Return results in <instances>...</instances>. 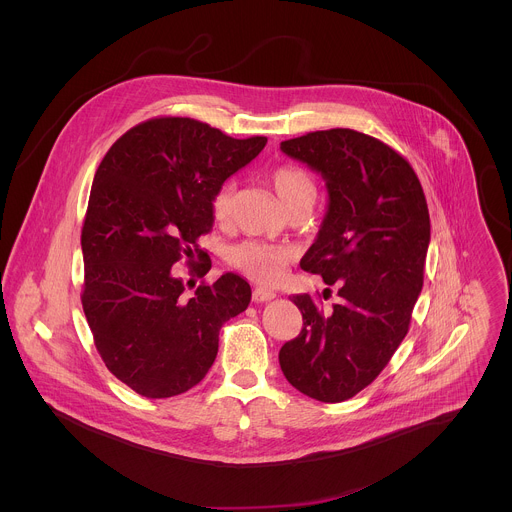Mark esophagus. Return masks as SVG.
<instances>
[{
  "label": "esophagus",
  "instance_id": "esophagus-1",
  "mask_svg": "<svg viewBox=\"0 0 512 512\" xmlns=\"http://www.w3.org/2000/svg\"><path fill=\"white\" fill-rule=\"evenodd\" d=\"M252 297H254L256 303H264V301H272L276 297V293L264 290V288H256L254 293H252Z\"/></svg>",
  "mask_w": 512,
  "mask_h": 512
}]
</instances>
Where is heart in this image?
Segmentation results:
<instances>
[{
  "label": "heart",
  "instance_id": "1",
  "mask_svg": "<svg viewBox=\"0 0 512 512\" xmlns=\"http://www.w3.org/2000/svg\"><path fill=\"white\" fill-rule=\"evenodd\" d=\"M272 187L278 195V199L284 203V207H292L295 201L303 197H315V183L311 175L295 165H282L272 171ZM232 207H234V187L230 183L222 185L219 191L213 195L211 209L213 217L219 224H228L232 219ZM292 260V254L284 246L256 242V240H244L230 248L228 262L260 284H276L284 278L288 264Z\"/></svg>",
  "mask_w": 512,
  "mask_h": 512
}]
</instances>
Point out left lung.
<instances>
[{
    "label": "left lung",
    "mask_w": 512,
    "mask_h": 512,
    "mask_svg": "<svg viewBox=\"0 0 512 512\" xmlns=\"http://www.w3.org/2000/svg\"><path fill=\"white\" fill-rule=\"evenodd\" d=\"M280 149L325 179L327 213L299 266L339 297L323 313L307 293L293 295L303 329L280 349V366L305 396L343 402L382 372L408 333L424 286L428 203L412 165L361 132H311Z\"/></svg>",
    "instance_id": "8db88e82"
}]
</instances>
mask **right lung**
<instances>
[{
  "mask_svg": "<svg viewBox=\"0 0 512 512\" xmlns=\"http://www.w3.org/2000/svg\"><path fill=\"white\" fill-rule=\"evenodd\" d=\"M266 142L191 118H153L96 169L80 236L82 309L104 365L146 398L199 384L217 359L220 327L250 303L244 278L226 272L187 293L173 264L187 258L199 278L211 270L197 240L213 228V195Z\"/></svg>",
  "mask_w": 512,
  "mask_h": 512,
  "instance_id": "obj_1",
  "label": "right lung"
}]
</instances>
